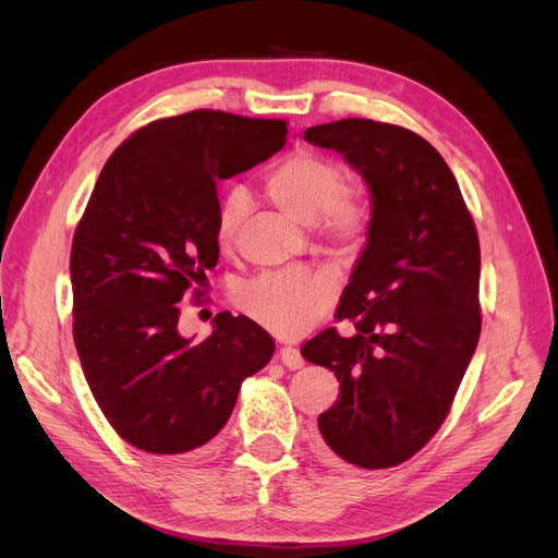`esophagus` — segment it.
Returning <instances> with one entry per match:
<instances>
[{
  "mask_svg": "<svg viewBox=\"0 0 558 558\" xmlns=\"http://www.w3.org/2000/svg\"><path fill=\"white\" fill-rule=\"evenodd\" d=\"M279 359H281V363L286 367H291V369H295V367H300L302 363H305V359H302V353L295 347H281Z\"/></svg>",
  "mask_w": 558,
  "mask_h": 558,
  "instance_id": "34e87169",
  "label": "esophagus"
}]
</instances>
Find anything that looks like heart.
Instances as JSON below:
<instances>
[{
	"label": "heart",
	"mask_w": 558,
	"mask_h": 558,
	"mask_svg": "<svg viewBox=\"0 0 558 558\" xmlns=\"http://www.w3.org/2000/svg\"><path fill=\"white\" fill-rule=\"evenodd\" d=\"M265 193L298 223H318L340 242L361 240L369 226V207L349 193V172L342 162L310 148H298L265 172ZM246 197L240 189L223 195L216 209L214 240L221 248L234 242L244 218ZM335 298L328 277L283 269L265 275L240 293V307L260 326L279 335H300L324 316Z\"/></svg>",
	"instance_id": "b5f03b06"
}]
</instances>
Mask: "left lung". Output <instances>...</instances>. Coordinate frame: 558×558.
Masks as SVG:
<instances>
[{
  "label": "left lung",
  "instance_id": "8db88e82",
  "mask_svg": "<svg viewBox=\"0 0 558 558\" xmlns=\"http://www.w3.org/2000/svg\"><path fill=\"white\" fill-rule=\"evenodd\" d=\"M305 140L342 154L373 202L335 314L356 332L326 328L300 349L340 381L318 430L351 465L393 468L442 426L477 349V230L449 165L416 132L344 118L305 130Z\"/></svg>",
  "mask_w": 558,
  "mask_h": 558
}]
</instances>
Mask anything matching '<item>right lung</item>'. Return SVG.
Returning <instances> with one entry per match:
<instances>
[{"instance_id": "right-lung-1", "label": "right lung", "mask_w": 558, "mask_h": 558, "mask_svg": "<svg viewBox=\"0 0 558 558\" xmlns=\"http://www.w3.org/2000/svg\"><path fill=\"white\" fill-rule=\"evenodd\" d=\"M286 121L197 109L148 123L113 150L72 242L74 344L113 430L148 453H189L226 426L275 340L221 312L202 342L179 302L218 263L216 183L286 144ZM195 298L199 293L195 291Z\"/></svg>"}]
</instances>
